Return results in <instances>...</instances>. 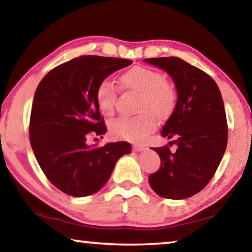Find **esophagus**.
<instances>
[{
  "label": "esophagus",
  "instance_id": "obj_1",
  "mask_svg": "<svg viewBox=\"0 0 252 252\" xmlns=\"http://www.w3.org/2000/svg\"><path fill=\"white\" fill-rule=\"evenodd\" d=\"M146 147L144 146H133V151H135V152H140V151H143V150H146Z\"/></svg>",
  "mask_w": 252,
  "mask_h": 252
}]
</instances>
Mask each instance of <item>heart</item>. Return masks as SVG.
<instances>
[{"instance_id": "obj_1", "label": "heart", "mask_w": 252, "mask_h": 252, "mask_svg": "<svg viewBox=\"0 0 252 252\" xmlns=\"http://www.w3.org/2000/svg\"><path fill=\"white\" fill-rule=\"evenodd\" d=\"M119 83L126 90L140 93L139 116L121 117L110 123L114 136L141 142L156 129V118L167 119L176 106L177 92L171 83L164 80L159 71L146 66H134L119 78ZM117 90L110 81H102L95 90V101L100 112L111 116L114 111Z\"/></svg>"}]
</instances>
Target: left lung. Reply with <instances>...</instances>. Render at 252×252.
Segmentation results:
<instances>
[{
    "mask_svg": "<svg viewBox=\"0 0 252 252\" xmlns=\"http://www.w3.org/2000/svg\"><path fill=\"white\" fill-rule=\"evenodd\" d=\"M167 72L177 89V103L161 135L177 150L152 148L161 167L149 183L162 198L181 200L201 191L218 169L228 141L227 118L218 85L207 73L174 57L143 60Z\"/></svg>",
    "mask_w": 252,
    "mask_h": 252,
    "instance_id": "1",
    "label": "left lung"
}]
</instances>
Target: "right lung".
I'll return each instance as SVG.
<instances>
[{
    "label": "right lung",
    "mask_w": 252,
    "mask_h": 252,
    "mask_svg": "<svg viewBox=\"0 0 252 252\" xmlns=\"http://www.w3.org/2000/svg\"><path fill=\"white\" fill-rule=\"evenodd\" d=\"M132 61L84 55L54 67L34 93L30 141L42 171L53 186L72 197L99 191L131 144L110 142L89 146V135H103V119L95 101L102 81Z\"/></svg>",
    "instance_id": "right-lung-1"
}]
</instances>
